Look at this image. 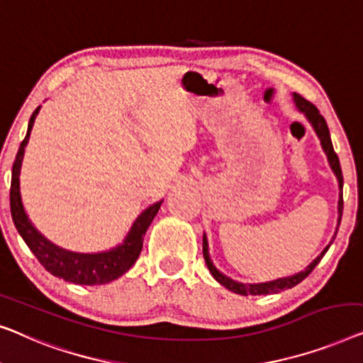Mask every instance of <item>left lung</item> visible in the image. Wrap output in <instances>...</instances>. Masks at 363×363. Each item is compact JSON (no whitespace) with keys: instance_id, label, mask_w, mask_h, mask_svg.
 <instances>
[{"instance_id":"obj_1","label":"left lung","mask_w":363,"mask_h":363,"mask_svg":"<svg viewBox=\"0 0 363 363\" xmlns=\"http://www.w3.org/2000/svg\"><path fill=\"white\" fill-rule=\"evenodd\" d=\"M293 101L296 105V108L298 111H301L306 116V120L309 121V125L313 126V130L315 135H318L319 141H320V146H323V150L325 152V156H328V162L330 166V169L337 177V182H339V189H340V194H339V203H337V228H335V233L333 240H330V243L325 247L323 252H320L318 257H315L313 262H311L308 267L304 269H301V272L291 274V277H284V278H278V279H273V281H267V283H240V281H235V279L228 278L227 274H223L222 272H218L216 268V264H213L211 255H208V242H207V235L203 233L202 237V252H203V258H206V264L208 268V272L212 273V277L217 279L218 283L222 286H225L228 291H232V293H237V294H242V296H259V294H274V293H279V291H284V289H289L293 288V286L299 284L303 279L308 277V274L313 272V269L318 267V263L323 259V257L328 252L330 245H333L337 230H339V225H340V218H342V208H344V201H342V186H344V179H342V169H340V162H339V157H337L335 151H334V146H333V141H330V135H329V128H328V123H325L324 116L319 113V110L315 108L313 104H309L308 100L303 99V96L298 95V94H293Z\"/></svg>"}]
</instances>
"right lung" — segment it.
<instances>
[{
  "label": "right lung",
  "instance_id": "add662e5",
  "mask_svg": "<svg viewBox=\"0 0 363 363\" xmlns=\"http://www.w3.org/2000/svg\"><path fill=\"white\" fill-rule=\"evenodd\" d=\"M40 106L34 110L30 115L28 133L24 138L21 146H19L16 160L13 164V177H11V192H9V202H11V217L14 225H16L19 235H21L24 242L29 247L34 257L39 259V263L48 269L54 277L62 278L69 283L75 284H85V286H95V284H105L115 281L121 274L128 272V269L135 264V262L140 257L143 248V238L147 228H150L151 222L155 220L157 211H160L162 201H157L152 206L146 207L136 220L133 222L128 233L123 238V242L116 245V247L105 250V252L96 253H80V252H70L59 245L50 242L45 238L34 223L30 222L28 217L26 208L23 206L21 199V166L24 160V151L29 143L30 131H33L35 116L39 115Z\"/></svg>",
  "mask_w": 363,
  "mask_h": 363
}]
</instances>
